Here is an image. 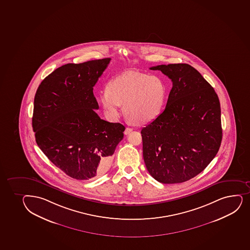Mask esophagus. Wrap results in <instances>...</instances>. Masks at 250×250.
<instances>
[{
	"mask_svg": "<svg viewBox=\"0 0 250 250\" xmlns=\"http://www.w3.org/2000/svg\"><path fill=\"white\" fill-rule=\"evenodd\" d=\"M133 131V129L131 128H129V127H127L126 129H125V134H129L130 132Z\"/></svg>",
	"mask_w": 250,
	"mask_h": 250,
	"instance_id": "obj_1",
	"label": "esophagus"
}]
</instances>
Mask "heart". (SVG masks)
I'll use <instances>...</instances> for the list:
<instances>
[{
	"label": "heart",
	"instance_id": "1",
	"mask_svg": "<svg viewBox=\"0 0 250 250\" xmlns=\"http://www.w3.org/2000/svg\"><path fill=\"white\" fill-rule=\"evenodd\" d=\"M166 97L164 82L156 76L126 73L110 81L99 95V102L110 118L124 111L138 124H146L160 115Z\"/></svg>",
	"mask_w": 250,
	"mask_h": 250
}]
</instances>
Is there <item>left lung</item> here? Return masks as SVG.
Wrapping results in <instances>:
<instances>
[{"label": "left lung", "instance_id": "1", "mask_svg": "<svg viewBox=\"0 0 250 250\" xmlns=\"http://www.w3.org/2000/svg\"><path fill=\"white\" fill-rule=\"evenodd\" d=\"M172 80L166 107L141 130L149 174L164 184L184 183L212 161L220 147V105L215 90L187 63L158 65Z\"/></svg>", "mask_w": 250, "mask_h": 250}]
</instances>
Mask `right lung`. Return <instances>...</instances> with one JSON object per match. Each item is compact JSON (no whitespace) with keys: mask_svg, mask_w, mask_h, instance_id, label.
Masks as SVG:
<instances>
[{"mask_svg":"<svg viewBox=\"0 0 250 250\" xmlns=\"http://www.w3.org/2000/svg\"><path fill=\"white\" fill-rule=\"evenodd\" d=\"M110 58L62 65L38 87L32 126L38 146L67 176L89 180L104 174L125 126L100 118L93 86Z\"/></svg>","mask_w":250,"mask_h":250,"instance_id":"right-lung-1","label":"right lung"}]
</instances>
